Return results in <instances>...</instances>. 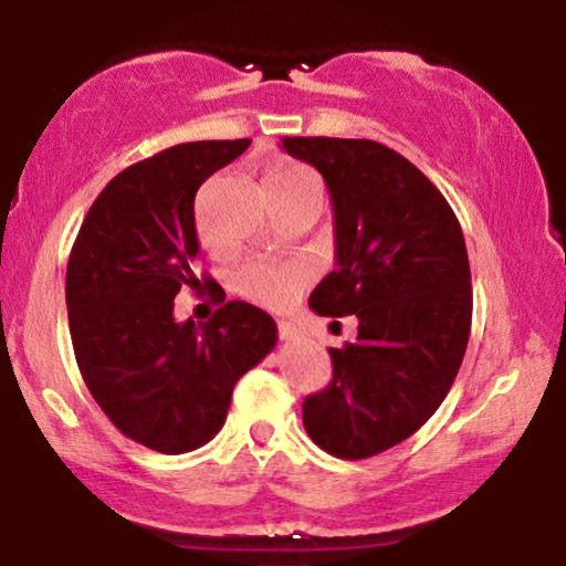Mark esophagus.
<instances>
[{
  "instance_id": "1",
  "label": "esophagus",
  "mask_w": 566,
  "mask_h": 566,
  "mask_svg": "<svg viewBox=\"0 0 566 566\" xmlns=\"http://www.w3.org/2000/svg\"><path fill=\"white\" fill-rule=\"evenodd\" d=\"M279 337H282V340H297V337H301V329L292 322H279Z\"/></svg>"
}]
</instances>
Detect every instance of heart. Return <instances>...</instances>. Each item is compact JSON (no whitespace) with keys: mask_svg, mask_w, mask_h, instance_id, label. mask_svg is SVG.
<instances>
[{"mask_svg":"<svg viewBox=\"0 0 566 566\" xmlns=\"http://www.w3.org/2000/svg\"><path fill=\"white\" fill-rule=\"evenodd\" d=\"M319 188L314 170L297 161H276L269 170L271 199H287L297 193ZM201 244L210 247V237L199 226ZM314 279V265L308 261H247L233 271L231 287L247 301L265 308H287L297 301L305 284Z\"/></svg>","mask_w":566,"mask_h":566,"instance_id":"1","label":"heart"}]
</instances>
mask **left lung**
Wrapping results in <instances>:
<instances>
[{
    "mask_svg": "<svg viewBox=\"0 0 566 566\" xmlns=\"http://www.w3.org/2000/svg\"><path fill=\"white\" fill-rule=\"evenodd\" d=\"M327 180L335 271L311 292L322 316L359 319L329 348L333 380L305 396L324 452L361 460L412 437L458 378L471 335V269L452 207L412 161L375 140L282 138Z\"/></svg>",
    "mask_w": 566,
    "mask_h": 566,
    "instance_id": "obj_1",
    "label": "left lung"
}]
</instances>
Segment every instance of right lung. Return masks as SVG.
Returning a JSON list of instances; mask_svg holds the SVG:
<instances>
[{
  "label": "right lung",
  "mask_w": 566,
  "mask_h": 566,
  "mask_svg": "<svg viewBox=\"0 0 566 566\" xmlns=\"http://www.w3.org/2000/svg\"><path fill=\"white\" fill-rule=\"evenodd\" d=\"M247 146L250 138L180 143L127 167L97 193L71 247L76 365L106 418L154 452L207 444L237 380L276 346L274 319L244 301L220 305L205 324L172 316L180 287L212 284L193 271V197Z\"/></svg>",
  "instance_id": "right-lung-1"
}]
</instances>
